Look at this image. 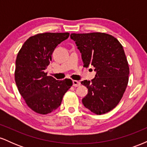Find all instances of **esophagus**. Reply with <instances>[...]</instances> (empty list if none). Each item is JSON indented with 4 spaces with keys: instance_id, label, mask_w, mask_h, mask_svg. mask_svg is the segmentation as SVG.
Segmentation results:
<instances>
[{
    "instance_id": "1",
    "label": "esophagus",
    "mask_w": 147,
    "mask_h": 147,
    "mask_svg": "<svg viewBox=\"0 0 147 147\" xmlns=\"http://www.w3.org/2000/svg\"><path fill=\"white\" fill-rule=\"evenodd\" d=\"M72 84H73V86L75 87H77L79 86H80V83H79L78 81H76V80L72 81Z\"/></svg>"
}]
</instances>
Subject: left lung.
<instances>
[{
    "mask_svg": "<svg viewBox=\"0 0 147 147\" xmlns=\"http://www.w3.org/2000/svg\"><path fill=\"white\" fill-rule=\"evenodd\" d=\"M70 38L82 53L84 67L93 66L96 71L95 78L81 82L88 88L84 106L97 115L109 112L120 102L129 82V63L122 44L106 33H72Z\"/></svg>",
    "mask_w": 147,
    "mask_h": 147,
    "instance_id": "8db88e82",
    "label": "left lung"
}]
</instances>
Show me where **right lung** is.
<instances>
[{"label":"right lung","mask_w":147,"mask_h":147,"mask_svg":"<svg viewBox=\"0 0 147 147\" xmlns=\"http://www.w3.org/2000/svg\"><path fill=\"white\" fill-rule=\"evenodd\" d=\"M69 35L68 32L38 34L30 37L18 52L15 82L27 105L37 113L46 115L56 110L72 86L71 79L56 80L44 71L55 48Z\"/></svg>","instance_id":"right-lung-1"}]
</instances>
